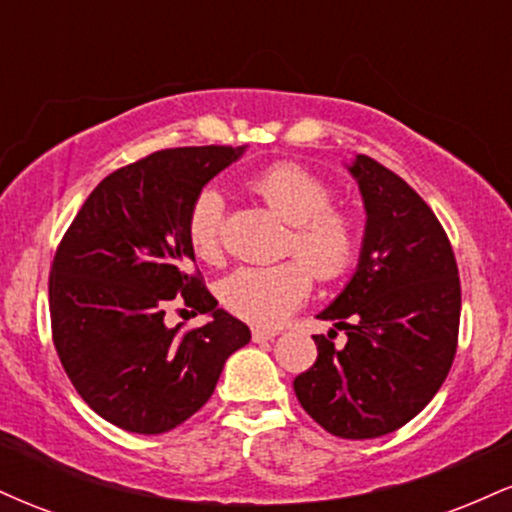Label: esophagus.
<instances>
[{
    "mask_svg": "<svg viewBox=\"0 0 512 512\" xmlns=\"http://www.w3.org/2000/svg\"><path fill=\"white\" fill-rule=\"evenodd\" d=\"M274 337L276 330H264V327H255V330H252V339H255V342H269V339Z\"/></svg>",
    "mask_w": 512,
    "mask_h": 512,
    "instance_id": "esophagus-1",
    "label": "esophagus"
}]
</instances>
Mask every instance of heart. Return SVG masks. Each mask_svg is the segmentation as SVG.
Masks as SVG:
<instances>
[{
  "instance_id": "1",
  "label": "heart",
  "mask_w": 512,
  "mask_h": 512,
  "mask_svg": "<svg viewBox=\"0 0 512 512\" xmlns=\"http://www.w3.org/2000/svg\"><path fill=\"white\" fill-rule=\"evenodd\" d=\"M252 190L291 226L286 248L304 260L267 267H238L223 279L221 301L240 320L276 327L310 293L317 279H339L356 260V226L349 214L330 207L332 192L320 178L296 163H279L252 180ZM226 202L216 187H204L187 216V236L202 260H219ZM311 269L308 270L307 267Z\"/></svg>"
}]
</instances>
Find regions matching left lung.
Returning a JSON list of instances; mask_svg holds the SVG:
<instances>
[{
  "label": "left lung",
  "mask_w": 512,
  "mask_h": 512,
  "mask_svg": "<svg viewBox=\"0 0 512 512\" xmlns=\"http://www.w3.org/2000/svg\"><path fill=\"white\" fill-rule=\"evenodd\" d=\"M361 192L366 226L351 279L317 317V358L296 375L298 402L332 436L397 431L440 390L455 358L460 279L436 214L399 175L358 154L344 163ZM334 329L347 344L334 347Z\"/></svg>",
  "instance_id": "left-lung-1"
}]
</instances>
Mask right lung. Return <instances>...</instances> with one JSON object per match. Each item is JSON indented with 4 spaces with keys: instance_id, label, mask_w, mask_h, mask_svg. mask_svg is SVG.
<instances>
[{
    "instance_id": "1",
    "label": "right lung",
    "mask_w": 512,
    "mask_h": 512,
    "mask_svg": "<svg viewBox=\"0 0 512 512\" xmlns=\"http://www.w3.org/2000/svg\"><path fill=\"white\" fill-rule=\"evenodd\" d=\"M248 146H187L115 170L88 195L50 272L52 339L69 380L105 421L158 436L207 404L250 327L190 274L195 197ZM182 295L210 320L180 333L165 305Z\"/></svg>"
}]
</instances>
